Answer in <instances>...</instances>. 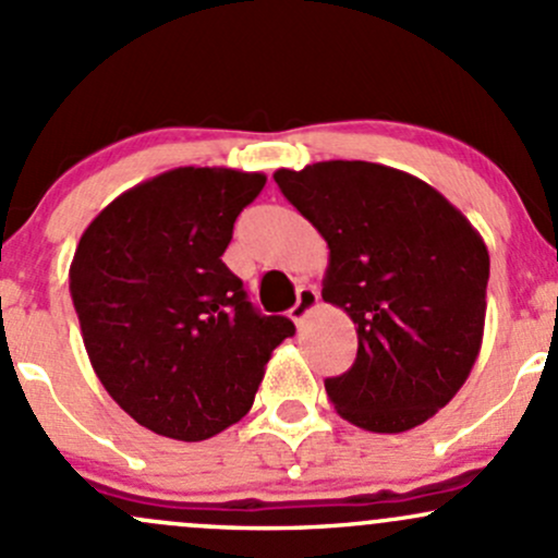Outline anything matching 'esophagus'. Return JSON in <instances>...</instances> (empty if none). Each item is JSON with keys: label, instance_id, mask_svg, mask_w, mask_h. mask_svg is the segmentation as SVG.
<instances>
[{"label": "esophagus", "instance_id": "obj_1", "mask_svg": "<svg viewBox=\"0 0 558 558\" xmlns=\"http://www.w3.org/2000/svg\"><path fill=\"white\" fill-rule=\"evenodd\" d=\"M317 302H320V293H317L315 286H302V289L296 291V304H293L289 312L291 320L296 323V326H302L304 317L317 307Z\"/></svg>", "mask_w": 558, "mask_h": 558}]
</instances>
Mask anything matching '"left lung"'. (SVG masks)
Listing matches in <instances>:
<instances>
[{
    "instance_id": "obj_1",
    "label": "left lung",
    "mask_w": 558,
    "mask_h": 558,
    "mask_svg": "<svg viewBox=\"0 0 558 558\" xmlns=\"http://www.w3.org/2000/svg\"><path fill=\"white\" fill-rule=\"evenodd\" d=\"M328 243L323 299L357 330V357L326 378L336 413L400 434L445 408L485 333L489 254L456 206L418 177L368 161L275 171Z\"/></svg>"
}]
</instances>
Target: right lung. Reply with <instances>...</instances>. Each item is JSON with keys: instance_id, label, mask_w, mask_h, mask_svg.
I'll list each match as a JSON object with an SVG mask.
<instances>
[{"instance_id": "right-lung-1", "label": "right lung", "mask_w": 558, "mask_h": 558, "mask_svg": "<svg viewBox=\"0 0 558 558\" xmlns=\"http://www.w3.org/2000/svg\"><path fill=\"white\" fill-rule=\"evenodd\" d=\"M259 171L180 167L97 214L71 262L89 363L140 426L201 442L254 405L272 349L296 333L259 315L222 262Z\"/></svg>"}]
</instances>
